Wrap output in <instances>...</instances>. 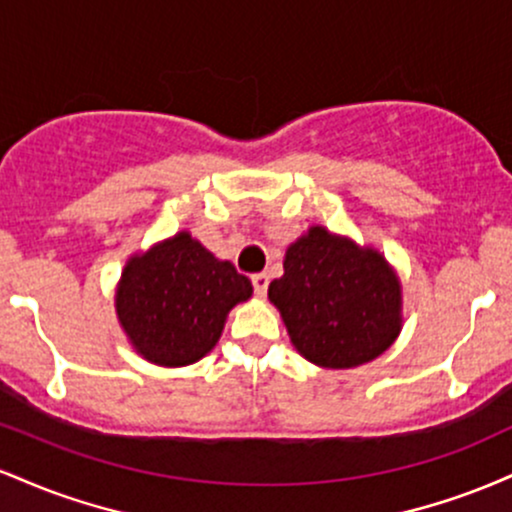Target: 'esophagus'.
Instances as JSON below:
<instances>
[{
	"instance_id": "obj_1",
	"label": "esophagus",
	"mask_w": 512,
	"mask_h": 512,
	"mask_svg": "<svg viewBox=\"0 0 512 512\" xmlns=\"http://www.w3.org/2000/svg\"><path fill=\"white\" fill-rule=\"evenodd\" d=\"M252 289H255L257 296H264L269 289V276L267 274H252Z\"/></svg>"
}]
</instances>
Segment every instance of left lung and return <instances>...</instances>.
Here are the masks:
<instances>
[{
    "mask_svg": "<svg viewBox=\"0 0 512 512\" xmlns=\"http://www.w3.org/2000/svg\"><path fill=\"white\" fill-rule=\"evenodd\" d=\"M269 301L298 354L322 368H356L392 346L402 330V286L373 248L313 226L289 245Z\"/></svg>",
    "mask_w": 512,
    "mask_h": 512,
    "instance_id": "left-lung-1",
    "label": "left lung"
}]
</instances>
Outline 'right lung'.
Wrapping results in <instances>:
<instances>
[{"instance_id":"add662e5","label":"right lung","mask_w":512,"mask_h":512,"mask_svg":"<svg viewBox=\"0 0 512 512\" xmlns=\"http://www.w3.org/2000/svg\"><path fill=\"white\" fill-rule=\"evenodd\" d=\"M252 284L187 231L129 257L117 284V320L129 344L156 366H190L219 342L228 310Z\"/></svg>"}]
</instances>
